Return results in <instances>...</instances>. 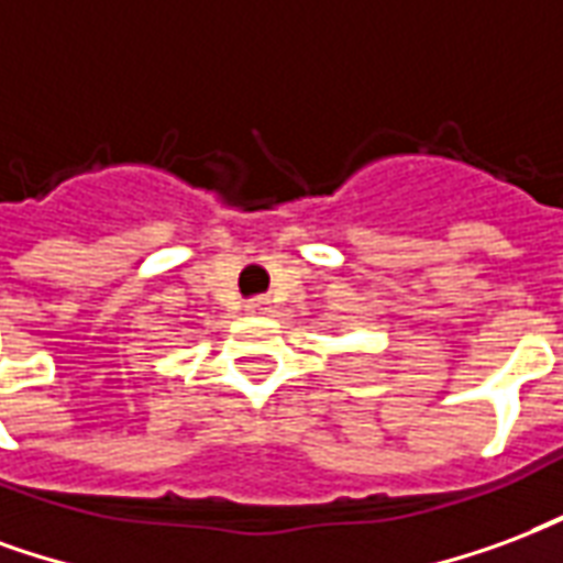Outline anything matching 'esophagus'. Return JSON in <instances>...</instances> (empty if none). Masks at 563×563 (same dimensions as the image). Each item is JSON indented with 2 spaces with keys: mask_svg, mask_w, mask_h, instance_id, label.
Segmentation results:
<instances>
[{
  "mask_svg": "<svg viewBox=\"0 0 563 563\" xmlns=\"http://www.w3.org/2000/svg\"><path fill=\"white\" fill-rule=\"evenodd\" d=\"M269 311V299H254L249 302V314H266Z\"/></svg>",
  "mask_w": 563,
  "mask_h": 563,
  "instance_id": "34e87169",
  "label": "esophagus"
}]
</instances>
